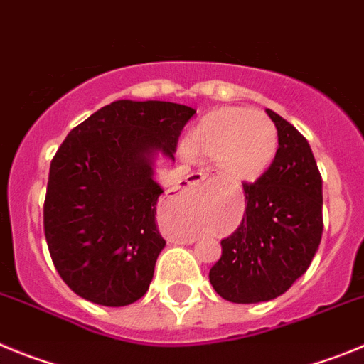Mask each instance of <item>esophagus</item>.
<instances>
[{"label":"esophagus","instance_id":"esophagus-1","mask_svg":"<svg viewBox=\"0 0 364 364\" xmlns=\"http://www.w3.org/2000/svg\"><path fill=\"white\" fill-rule=\"evenodd\" d=\"M208 178L206 172H194V174L186 176V185H196V183H201Z\"/></svg>","mask_w":364,"mask_h":364}]
</instances>
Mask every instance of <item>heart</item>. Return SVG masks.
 I'll return each mask as SVG.
<instances>
[{
  "instance_id": "1",
  "label": "heart",
  "mask_w": 364,
  "mask_h": 364,
  "mask_svg": "<svg viewBox=\"0 0 364 364\" xmlns=\"http://www.w3.org/2000/svg\"><path fill=\"white\" fill-rule=\"evenodd\" d=\"M274 121L245 107H223L205 114L183 145L185 158L214 161L219 178L234 185L263 178L277 156Z\"/></svg>"
}]
</instances>
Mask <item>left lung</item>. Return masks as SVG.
<instances>
[{
  "label": "left lung",
  "instance_id": "obj_1",
  "mask_svg": "<svg viewBox=\"0 0 364 364\" xmlns=\"http://www.w3.org/2000/svg\"><path fill=\"white\" fill-rule=\"evenodd\" d=\"M279 136L277 156L254 185L245 183L247 208L237 230L221 241L210 283L232 303L279 297L309 270L323 234V179L309 141L267 109Z\"/></svg>",
  "mask_w": 364,
  "mask_h": 364
}]
</instances>
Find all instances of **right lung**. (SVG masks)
Returning a JSON list of instances; mask_svg holds the SVG:
<instances>
[{"instance_id": "1", "label": "right lung", "mask_w": 364, "mask_h": 364, "mask_svg": "<svg viewBox=\"0 0 364 364\" xmlns=\"http://www.w3.org/2000/svg\"><path fill=\"white\" fill-rule=\"evenodd\" d=\"M192 107L117 100L72 129L48 174L43 223L50 257L72 292L103 306L146 294L166 241L156 223L159 156L174 161Z\"/></svg>"}]
</instances>
